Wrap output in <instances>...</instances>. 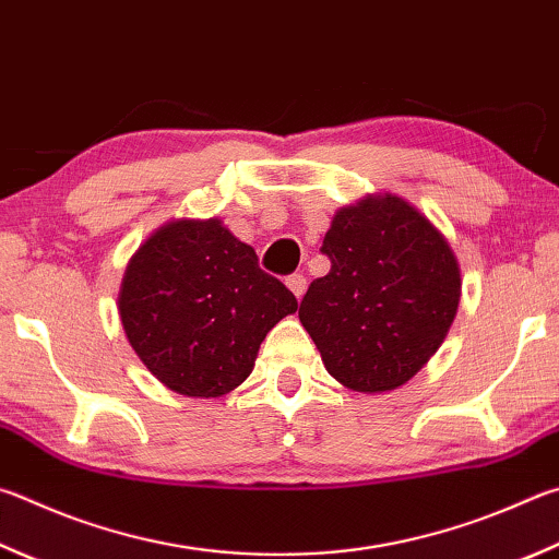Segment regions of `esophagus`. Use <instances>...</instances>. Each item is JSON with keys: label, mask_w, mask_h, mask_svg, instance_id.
Listing matches in <instances>:
<instances>
[{"label": "esophagus", "mask_w": 559, "mask_h": 559, "mask_svg": "<svg viewBox=\"0 0 559 559\" xmlns=\"http://www.w3.org/2000/svg\"><path fill=\"white\" fill-rule=\"evenodd\" d=\"M286 286L290 288L293 296L300 300L302 293H306V288H308V281H306V276H302V273H293V276L286 278Z\"/></svg>", "instance_id": "34e87169"}]
</instances>
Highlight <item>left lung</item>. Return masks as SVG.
Listing matches in <instances>:
<instances>
[{
  "instance_id": "left-lung-1",
  "label": "left lung",
  "mask_w": 559,
  "mask_h": 559,
  "mask_svg": "<svg viewBox=\"0 0 559 559\" xmlns=\"http://www.w3.org/2000/svg\"><path fill=\"white\" fill-rule=\"evenodd\" d=\"M332 269L298 318L330 377L359 393L411 381L450 332L462 296L448 239L411 202L383 192L342 207L324 235Z\"/></svg>"
}]
</instances>
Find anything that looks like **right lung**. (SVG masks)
<instances>
[{
    "label": "right lung",
    "mask_w": 559,
    "mask_h": 559,
    "mask_svg": "<svg viewBox=\"0 0 559 559\" xmlns=\"http://www.w3.org/2000/svg\"><path fill=\"white\" fill-rule=\"evenodd\" d=\"M117 308L131 349L160 383L219 399L249 377L263 337L298 300L212 217L156 229L127 263Z\"/></svg>",
    "instance_id": "right-lung-1"
}]
</instances>
